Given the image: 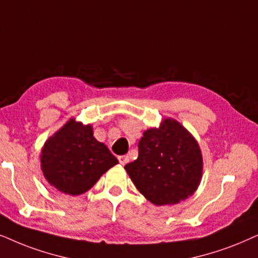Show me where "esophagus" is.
I'll return each instance as SVG.
<instances>
[{"mask_svg":"<svg viewBox=\"0 0 258 258\" xmlns=\"http://www.w3.org/2000/svg\"><path fill=\"white\" fill-rule=\"evenodd\" d=\"M118 161H119V163H121V165H126V163L129 162V158L126 155H122V156H118Z\"/></svg>","mask_w":258,"mask_h":258,"instance_id":"esophagus-1","label":"esophagus"}]
</instances>
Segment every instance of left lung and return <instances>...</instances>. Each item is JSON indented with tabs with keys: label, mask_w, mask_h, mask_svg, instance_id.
Masks as SVG:
<instances>
[{
	"label": "left lung",
	"mask_w": 258,
	"mask_h": 258,
	"mask_svg": "<svg viewBox=\"0 0 258 258\" xmlns=\"http://www.w3.org/2000/svg\"><path fill=\"white\" fill-rule=\"evenodd\" d=\"M136 188L158 206L178 204L198 188L203 156L198 142L173 118L143 133L139 158L124 166Z\"/></svg>",
	"instance_id": "left-lung-1"
}]
</instances>
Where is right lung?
Segmentation results:
<instances>
[{
  "label": "right lung",
  "instance_id": "right-lung-1",
  "mask_svg": "<svg viewBox=\"0 0 258 258\" xmlns=\"http://www.w3.org/2000/svg\"><path fill=\"white\" fill-rule=\"evenodd\" d=\"M117 163L108 147L93 137L92 126L73 118L49 137L41 150L46 180L70 196L85 193Z\"/></svg>",
  "mask_w": 258,
  "mask_h": 258
}]
</instances>
